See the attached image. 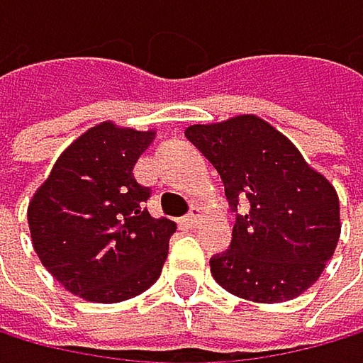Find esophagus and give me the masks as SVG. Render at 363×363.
Returning <instances> with one entry per match:
<instances>
[{"mask_svg":"<svg viewBox=\"0 0 363 363\" xmlns=\"http://www.w3.org/2000/svg\"><path fill=\"white\" fill-rule=\"evenodd\" d=\"M200 218H202V208L200 206H194L191 211L185 216V224L187 226H198L200 224Z\"/></svg>","mask_w":363,"mask_h":363,"instance_id":"34e87169","label":"esophagus"}]
</instances>
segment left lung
I'll return each mask as SVG.
<instances>
[{
    "label": "left lung",
    "instance_id": "left-lung-1",
    "mask_svg": "<svg viewBox=\"0 0 363 363\" xmlns=\"http://www.w3.org/2000/svg\"><path fill=\"white\" fill-rule=\"evenodd\" d=\"M187 139L211 161L237 214L230 248L211 257L213 279L255 303L301 296L323 274L340 240V200L285 135L257 115L196 123Z\"/></svg>",
    "mask_w": 363,
    "mask_h": 363
}]
</instances>
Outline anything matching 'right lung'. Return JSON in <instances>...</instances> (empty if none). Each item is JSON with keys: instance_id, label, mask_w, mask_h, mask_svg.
Masks as SVG:
<instances>
[{"instance_id": "add662e5", "label": "right lung", "mask_w": 363, "mask_h": 363, "mask_svg": "<svg viewBox=\"0 0 363 363\" xmlns=\"http://www.w3.org/2000/svg\"><path fill=\"white\" fill-rule=\"evenodd\" d=\"M155 133L89 128L54 163L28 206L32 246L50 274L93 303L128 301L161 277L176 224L152 218L133 174Z\"/></svg>"}]
</instances>
